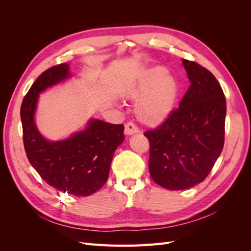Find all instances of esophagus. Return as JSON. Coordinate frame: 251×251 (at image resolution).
<instances>
[{"label": "esophagus", "mask_w": 251, "mask_h": 251, "mask_svg": "<svg viewBox=\"0 0 251 251\" xmlns=\"http://www.w3.org/2000/svg\"><path fill=\"white\" fill-rule=\"evenodd\" d=\"M139 130L133 123H126L125 126V133L126 135H132L135 133H138Z\"/></svg>", "instance_id": "1"}]
</instances>
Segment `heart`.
I'll use <instances>...</instances> for the list:
<instances>
[{
	"instance_id": "b5f03b06",
	"label": "heart",
	"mask_w": 251,
	"mask_h": 251,
	"mask_svg": "<svg viewBox=\"0 0 251 251\" xmlns=\"http://www.w3.org/2000/svg\"><path fill=\"white\" fill-rule=\"evenodd\" d=\"M166 69H151L133 90L132 97L138 100L135 114L142 124L157 126L170 117L178 96V83Z\"/></svg>"
}]
</instances>
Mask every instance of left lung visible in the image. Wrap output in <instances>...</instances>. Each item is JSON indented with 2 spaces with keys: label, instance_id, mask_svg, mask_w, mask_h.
I'll return each mask as SVG.
<instances>
[{
  "label": "left lung",
  "instance_id": "1",
  "mask_svg": "<svg viewBox=\"0 0 251 251\" xmlns=\"http://www.w3.org/2000/svg\"><path fill=\"white\" fill-rule=\"evenodd\" d=\"M191 86L179 108L154 130L150 141L149 170L157 184L179 191L193 187L208 176L223 150L226 100L210 71L183 59Z\"/></svg>",
  "mask_w": 251,
  "mask_h": 251
}]
</instances>
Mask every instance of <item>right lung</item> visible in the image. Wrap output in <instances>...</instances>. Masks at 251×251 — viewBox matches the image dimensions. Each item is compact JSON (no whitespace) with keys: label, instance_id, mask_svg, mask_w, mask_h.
<instances>
[{"label":"right lung","instance_id":"right-lung-1","mask_svg":"<svg viewBox=\"0 0 251 251\" xmlns=\"http://www.w3.org/2000/svg\"><path fill=\"white\" fill-rule=\"evenodd\" d=\"M70 76L69 65L60 64L33 82L21 105L23 141L30 164L46 183L69 195L87 197L107 182L114 153L125 140V126L91 119L86 130L68 139H45L34 123L39 94Z\"/></svg>","mask_w":251,"mask_h":251}]
</instances>
